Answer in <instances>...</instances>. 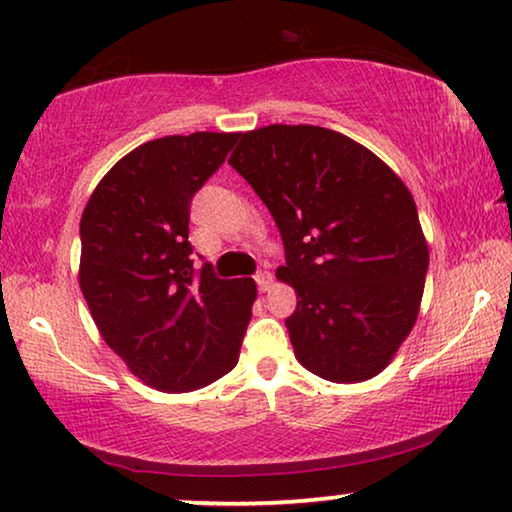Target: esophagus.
<instances>
[{
	"instance_id": "esophagus-1",
	"label": "esophagus",
	"mask_w": 512,
	"mask_h": 512,
	"mask_svg": "<svg viewBox=\"0 0 512 512\" xmlns=\"http://www.w3.org/2000/svg\"><path fill=\"white\" fill-rule=\"evenodd\" d=\"M255 283H257V288H260L262 292H267L271 285H274V276H271L269 271H260V274L255 276Z\"/></svg>"
}]
</instances>
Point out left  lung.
<instances>
[{
	"label": "left lung",
	"mask_w": 512,
	"mask_h": 512,
	"mask_svg": "<svg viewBox=\"0 0 512 512\" xmlns=\"http://www.w3.org/2000/svg\"><path fill=\"white\" fill-rule=\"evenodd\" d=\"M231 168L281 231L297 292L285 318L299 363L337 384L379 374L417 320L428 245L410 189L370 149L320 126L238 135Z\"/></svg>",
	"instance_id": "left-lung-1"
}]
</instances>
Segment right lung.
Returning <instances> with one entry per match:
<instances>
[{
	"label": "right lung",
	"mask_w": 512,
	"mask_h": 512,
	"mask_svg": "<svg viewBox=\"0 0 512 512\" xmlns=\"http://www.w3.org/2000/svg\"><path fill=\"white\" fill-rule=\"evenodd\" d=\"M238 133L168 135L126 154L81 215L79 285L109 349L168 393L213 384L238 363L257 288L194 264L189 206Z\"/></svg>",
	"instance_id": "obj_1"
}]
</instances>
